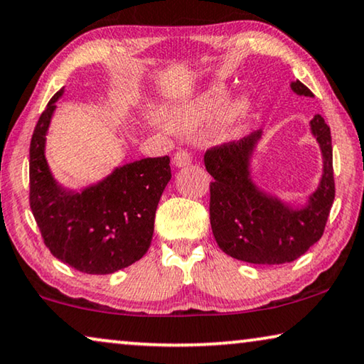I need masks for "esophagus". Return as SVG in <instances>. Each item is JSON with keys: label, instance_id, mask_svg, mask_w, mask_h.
<instances>
[{"label": "esophagus", "instance_id": "1", "mask_svg": "<svg viewBox=\"0 0 364 364\" xmlns=\"http://www.w3.org/2000/svg\"><path fill=\"white\" fill-rule=\"evenodd\" d=\"M188 164H192L191 152H187V151H183V149L177 151L176 156H173V166H176V167H186Z\"/></svg>", "mask_w": 364, "mask_h": 364}]
</instances>
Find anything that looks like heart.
Instances as JSON below:
<instances>
[{"instance_id":"1","label":"heart","mask_w":364,"mask_h":364,"mask_svg":"<svg viewBox=\"0 0 364 364\" xmlns=\"http://www.w3.org/2000/svg\"><path fill=\"white\" fill-rule=\"evenodd\" d=\"M230 100V88L223 83H215V85L205 88L203 92L197 93L195 97L172 105L164 112V118L173 131L192 133V131L202 128L205 124L217 121L228 107ZM255 102L256 98L252 93L241 95L230 107V118L233 121L246 118L251 113L252 107H255Z\"/></svg>"}]
</instances>
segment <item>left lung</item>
Here are the masks:
<instances>
[{
    "label": "left lung",
    "instance_id": "8db88e82",
    "mask_svg": "<svg viewBox=\"0 0 364 364\" xmlns=\"http://www.w3.org/2000/svg\"><path fill=\"white\" fill-rule=\"evenodd\" d=\"M299 97H314L302 82H292ZM310 133L322 152V177L304 205L284 202L257 187L251 162L262 131L205 152L210 183V225L220 250L251 264H284L307 252L322 238L335 198L333 149L330 128L320 114L310 121Z\"/></svg>",
    "mask_w": 364,
    "mask_h": 364
}]
</instances>
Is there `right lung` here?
Wrapping results in <instances>:
<instances>
[{"label":"right lung","instance_id":"1","mask_svg":"<svg viewBox=\"0 0 364 364\" xmlns=\"http://www.w3.org/2000/svg\"><path fill=\"white\" fill-rule=\"evenodd\" d=\"M64 88L47 103L29 149V202L46 246L85 274H113L149 250L161 195L172 173L169 156L146 157L114 167L102 181L67 188L46 159V136Z\"/></svg>","mask_w":364,"mask_h":364}]
</instances>
